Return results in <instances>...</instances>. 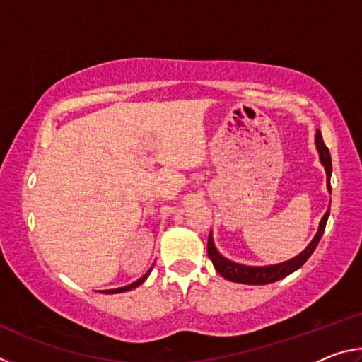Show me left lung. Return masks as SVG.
<instances>
[{
    "instance_id": "8db88e82",
    "label": "left lung",
    "mask_w": 362,
    "mask_h": 362,
    "mask_svg": "<svg viewBox=\"0 0 362 362\" xmlns=\"http://www.w3.org/2000/svg\"><path fill=\"white\" fill-rule=\"evenodd\" d=\"M316 148H317V153H320V159H321L322 166H324V169H326L327 189H329V192H332V188H330V183H329L330 175H332V161H330L329 148L326 146V144H324L320 131L316 132ZM327 218H329V209H327L326 214H324V217L321 218L320 228H317L316 236L313 238V241L308 244V247H306L302 254L293 257V259L283 262V263H278V265L247 267V265H241V263H236V262H231L228 259H225L223 255L218 254V250L216 249V246H214L212 235H209V240H207V254H209L214 267H216V269H217V273L222 274L225 279L233 281V283L252 284V286L274 283V281L283 279V278L287 276V274L296 272V269H298L306 260L310 259V255L315 252L317 243H320V240H321L324 228H326Z\"/></svg>"
}]
</instances>
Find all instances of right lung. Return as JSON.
I'll return each mask as SVG.
<instances>
[{"label": "right lung", "mask_w": 362, "mask_h": 362, "mask_svg": "<svg viewBox=\"0 0 362 362\" xmlns=\"http://www.w3.org/2000/svg\"><path fill=\"white\" fill-rule=\"evenodd\" d=\"M151 273V269H148V272H146L142 278L140 279H137L136 283H132V284H129V286H124V287H118V289H110V291H100V292H103V293H119V292H127V291H131V289H136L137 286H140L144 283V281L148 278V274Z\"/></svg>", "instance_id": "add662e5"}]
</instances>
